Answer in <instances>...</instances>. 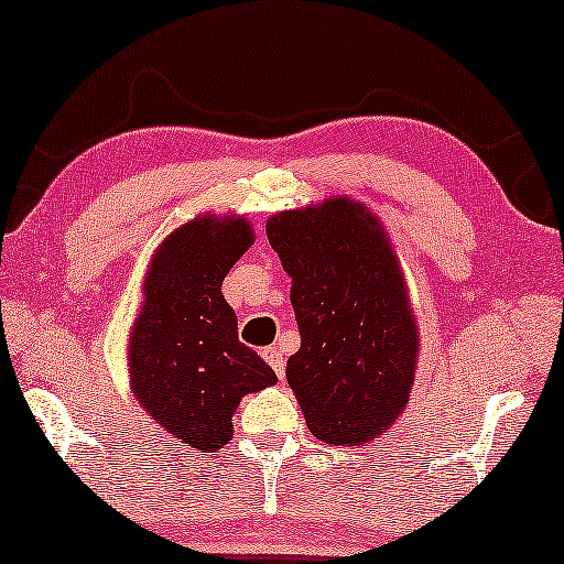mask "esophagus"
I'll return each mask as SVG.
<instances>
[{"mask_svg":"<svg viewBox=\"0 0 564 564\" xmlns=\"http://www.w3.org/2000/svg\"><path fill=\"white\" fill-rule=\"evenodd\" d=\"M260 355H263V360L275 370V376L283 378V352H281V347L271 345V347H265V350Z\"/></svg>","mask_w":564,"mask_h":564,"instance_id":"34e87169","label":"esophagus"}]
</instances>
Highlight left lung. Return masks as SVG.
I'll use <instances>...</instances> for the list:
<instances>
[{
  "label": "left lung",
  "instance_id": "1",
  "mask_svg": "<svg viewBox=\"0 0 564 564\" xmlns=\"http://www.w3.org/2000/svg\"><path fill=\"white\" fill-rule=\"evenodd\" d=\"M271 248L291 275L301 347L285 380L316 440H380L409 403L419 322L383 221L368 204L329 196L273 214Z\"/></svg>",
  "mask_w": 564,
  "mask_h": 564
}]
</instances>
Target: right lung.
Here are the masks:
<instances>
[{
  "instance_id": "right-lung-1",
  "label": "right lung",
  "mask_w": 564,
  "mask_h": 564,
  "mask_svg": "<svg viewBox=\"0 0 564 564\" xmlns=\"http://www.w3.org/2000/svg\"><path fill=\"white\" fill-rule=\"evenodd\" d=\"M252 242L240 214L204 212L163 237L142 279L127 343L130 391L184 447H225L242 395L279 380L237 339L235 308L221 296V281Z\"/></svg>"
}]
</instances>
